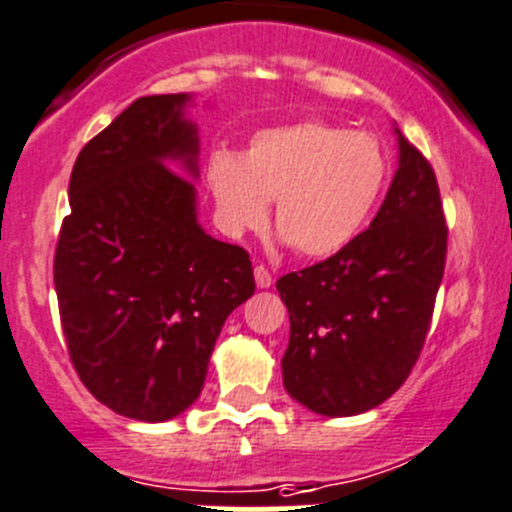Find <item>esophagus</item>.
<instances>
[{
  "mask_svg": "<svg viewBox=\"0 0 512 512\" xmlns=\"http://www.w3.org/2000/svg\"><path fill=\"white\" fill-rule=\"evenodd\" d=\"M255 283H257V288H270L272 285V275H270V270H267V267H262V265H255Z\"/></svg>",
  "mask_w": 512,
  "mask_h": 512,
  "instance_id": "esophagus-1",
  "label": "esophagus"
}]
</instances>
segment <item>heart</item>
<instances>
[{"label":"heart","instance_id":"1","mask_svg":"<svg viewBox=\"0 0 512 512\" xmlns=\"http://www.w3.org/2000/svg\"><path fill=\"white\" fill-rule=\"evenodd\" d=\"M204 176L229 234L260 229L275 199L283 242L305 257H331L369 222L389 156L371 133L300 121L255 133L242 156L214 151Z\"/></svg>","mask_w":512,"mask_h":512}]
</instances>
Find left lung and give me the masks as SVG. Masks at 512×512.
Segmentation results:
<instances>
[{
  "label": "left lung",
  "instance_id": "obj_1",
  "mask_svg": "<svg viewBox=\"0 0 512 512\" xmlns=\"http://www.w3.org/2000/svg\"><path fill=\"white\" fill-rule=\"evenodd\" d=\"M394 133L399 166L369 229L278 280L290 315L285 391L321 417L369 412L407 381L442 283L447 227L437 179Z\"/></svg>",
  "mask_w": 512,
  "mask_h": 512
}]
</instances>
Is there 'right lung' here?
Listing matches in <instances>:
<instances>
[{
    "label": "right lung",
    "mask_w": 512,
    "mask_h": 512,
    "mask_svg": "<svg viewBox=\"0 0 512 512\" xmlns=\"http://www.w3.org/2000/svg\"><path fill=\"white\" fill-rule=\"evenodd\" d=\"M189 105L191 93L146 95L85 143L55 252L75 371L100 404L138 422L174 419L199 399L227 315L255 293L250 255L199 224Z\"/></svg>",
    "instance_id": "1"
}]
</instances>
